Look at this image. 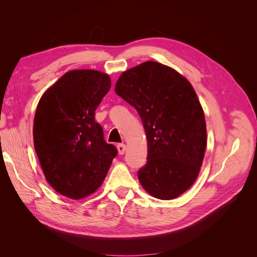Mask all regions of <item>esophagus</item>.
Listing matches in <instances>:
<instances>
[{
    "label": "esophagus",
    "mask_w": 257,
    "mask_h": 257,
    "mask_svg": "<svg viewBox=\"0 0 257 257\" xmlns=\"http://www.w3.org/2000/svg\"><path fill=\"white\" fill-rule=\"evenodd\" d=\"M116 149H118V152H119V154H124V152H125V149H126V147H125V145L124 144H119L118 146H116Z\"/></svg>",
    "instance_id": "1"
}]
</instances>
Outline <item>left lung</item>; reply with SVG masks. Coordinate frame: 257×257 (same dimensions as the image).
Returning a JSON list of instances; mask_svg holds the SVG:
<instances>
[{
	"mask_svg": "<svg viewBox=\"0 0 257 257\" xmlns=\"http://www.w3.org/2000/svg\"><path fill=\"white\" fill-rule=\"evenodd\" d=\"M114 91L144 124L148 160L139 182L155 198L180 196L196 181L207 147L205 114L193 85L176 69L147 61L123 72Z\"/></svg>",
	"mask_w": 257,
	"mask_h": 257,
	"instance_id": "left-lung-1",
	"label": "left lung"
}]
</instances>
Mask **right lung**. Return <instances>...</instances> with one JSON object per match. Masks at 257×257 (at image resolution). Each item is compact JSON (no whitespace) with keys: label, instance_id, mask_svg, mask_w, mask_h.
Listing matches in <instances>:
<instances>
[{"label":"right lung","instance_id":"right-lung-1","mask_svg":"<svg viewBox=\"0 0 257 257\" xmlns=\"http://www.w3.org/2000/svg\"><path fill=\"white\" fill-rule=\"evenodd\" d=\"M110 87L109 75L74 69L46 90L37 104L35 152L46 180L67 198L78 200L94 193L116 155L94 119Z\"/></svg>","mask_w":257,"mask_h":257}]
</instances>
